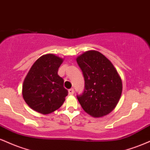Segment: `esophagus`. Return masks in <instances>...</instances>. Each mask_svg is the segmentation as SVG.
Returning <instances> with one entry per match:
<instances>
[{
	"label": "esophagus",
	"mask_w": 150,
	"mask_h": 150,
	"mask_svg": "<svg viewBox=\"0 0 150 150\" xmlns=\"http://www.w3.org/2000/svg\"><path fill=\"white\" fill-rule=\"evenodd\" d=\"M74 92H75V91H74L73 89H70L69 90H68V94H69L70 95H73Z\"/></svg>",
	"instance_id": "obj_1"
}]
</instances>
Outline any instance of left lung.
I'll use <instances>...</instances> for the list:
<instances>
[{
	"mask_svg": "<svg viewBox=\"0 0 150 150\" xmlns=\"http://www.w3.org/2000/svg\"><path fill=\"white\" fill-rule=\"evenodd\" d=\"M76 61L85 77V91L77 99L84 111L94 118L114 109L122 94L119 74L111 61L97 51L91 50L77 56Z\"/></svg>",
	"mask_w": 150,
	"mask_h": 150,
	"instance_id": "8db88e82",
	"label": "left lung"
}]
</instances>
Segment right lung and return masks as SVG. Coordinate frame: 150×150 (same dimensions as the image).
<instances>
[{"mask_svg": "<svg viewBox=\"0 0 150 150\" xmlns=\"http://www.w3.org/2000/svg\"><path fill=\"white\" fill-rule=\"evenodd\" d=\"M63 58L53 53L43 55L34 62L22 85V97L30 107L49 114L62 106L68 95L64 80L58 75Z\"/></svg>", "mask_w": 150, "mask_h": 150, "instance_id": "add662e5", "label": "right lung"}]
</instances>
